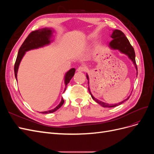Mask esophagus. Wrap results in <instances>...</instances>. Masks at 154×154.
Returning a JSON list of instances; mask_svg holds the SVG:
<instances>
[{
    "label": "esophagus",
    "mask_w": 154,
    "mask_h": 154,
    "mask_svg": "<svg viewBox=\"0 0 154 154\" xmlns=\"http://www.w3.org/2000/svg\"><path fill=\"white\" fill-rule=\"evenodd\" d=\"M85 69H86V68H85V67L80 66V67H79L77 69V71H78V72H83V71H85Z\"/></svg>",
    "instance_id": "1"
}]
</instances>
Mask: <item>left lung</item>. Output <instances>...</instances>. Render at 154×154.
Returning <instances> with one entry per match:
<instances>
[{
    "instance_id": "obj_1",
    "label": "left lung",
    "mask_w": 154,
    "mask_h": 154,
    "mask_svg": "<svg viewBox=\"0 0 154 154\" xmlns=\"http://www.w3.org/2000/svg\"><path fill=\"white\" fill-rule=\"evenodd\" d=\"M110 37L113 40L109 43V48L111 49H113V50H118L121 53H123L127 55L128 57V58L133 62L134 66L137 71V65L136 62V54H135L134 49L132 46L131 45V44H130L128 38L126 37V36L122 31L118 30V29L113 30L112 33V35H110ZM86 76L88 80V85H89V78H88L87 74H86ZM88 91H89V93L92 97V98L94 100L96 103L100 104L101 106L103 107H114L118 105H119L122 103H124L125 101L128 100L130 97V96H129L127 99L124 100L122 102H119L118 103L109 104L95 98V97L92 96V93L90 91L89 85H88Z\"/></svg>"
}]
</instances>
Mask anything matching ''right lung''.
<instances>
[{
  "label": "right lung",
  "mask_w": 154,
  "mask_h": 154,
  "mask_svg": "<svg viewBox=\"0 0 154 154\" xmlns=\"http://www.w3.org/2000/svg\"><path fill=\"white\" fill-rule=\"evenodd\" d=\"M54 32V30L52 28H48V27H45V28L40 29L38 30H36L35 31L31 32V33L27 37L25 41L22 44L21 47L18 50L17 57L16 59V62L15 63V67H14V72H15V76L16 78V80L17 82V72L18 67H19L20 63L22 61V59L24 57L27 51H29L30 50L38 49L40 48H43L44 46L49 45L51 42L54 41L53 38V33ZM76 69L74 68H72L68 71L64 76V83H65V90L66 89L67 85L69 83L70 80H71L73 76L74 75V72H75ZM64 90V91H65ZM64 103V100L62 97L61 101L59 103L58 105L55 107L54 109L52 110H49L47 111L41 112L42 114H49L52 113L57 110L58 109L62 106V105Z\"/></svg>",
  "instance_id": "add662e5"
}]
</instances>
